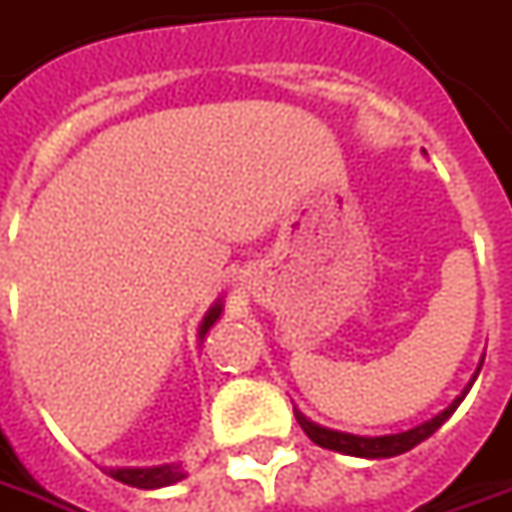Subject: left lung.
<instances>
[{"instance_id":"left-lung-1","label":"left lung","mask_w":512,"mask_h":512,"mask_svg":"<svg viewBox=\"0 0 512 512\" xmlns=\"http://www.w3.org/2000/svg\"><path fill=\"white\" fill-rule=\"evenodd\" d=\"M482 370V361L476 367L474 378L468 381V387L462 389V395H457L454 401L448 403V409H443L440 415H434L426 423H420L415 429L398 431V434H381V437H361V434H347V431L328 429V426H319L314 420L302 415L300 409L294 406V415H297V423L302 426V431L314 440L316 446L330 448V451H339V454H347V457H364V460H387V457H398L403 451H412L417 443H423L426 437H431L434 431L440 429L446 423L448 417L454 415V409L460 406L462 398L468 395V389L474 387L476 375Z\"/></svg>"}]
</instances>
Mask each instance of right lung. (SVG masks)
Wrapping results in <instances>:
<instances>
[{"label":"right lung","instance_id":"add662e5","mask_svg":"<svg viewBox=\"0 0 512 512\" xmlns=\"http://www.w3.org/2000/svg\"><path fill=\"white\" fill-rule=\"evenodd\" d=\"M221 314H224V302H212V308L204 314L201 325H198V342H204V336H207L212 325L221 319ZM106 474L114 476V479L123 482V485H131V488L156 490L182 482L184 476H187V471L182 468V462H162V465H148V468H109Z\"/></svg>","mask_w":512,"mask_h":512}]
</instances>
